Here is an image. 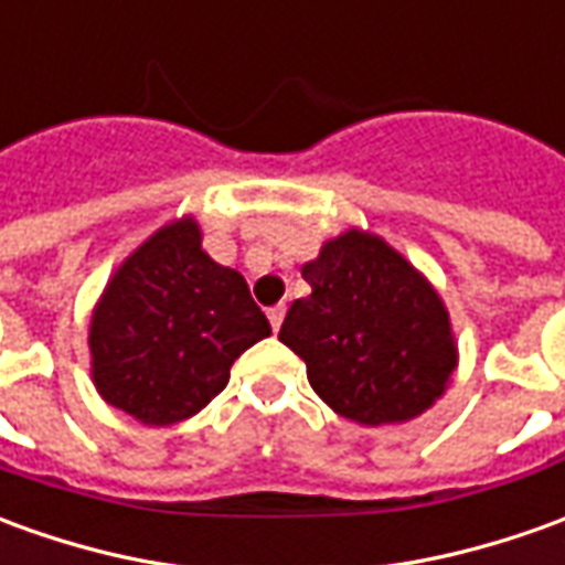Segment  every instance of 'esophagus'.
Segmentation results:
<instances>
[{"mask_svg": "<svg viewBox=\"0 0 565 565\" xmlns=\"http://www.w3.org/2000/svg\"><path fill=\"white\" fill-rule=\"evenodd\" d=\"M284 306H271L269 309V323H271V330H281V321H284Z\"/></svg>", "mask_w": 565, "mask_h": 565, "instance_id": "34e87169", "label": "esophagus"}]
</instances>
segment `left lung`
<instances>
[{
	"label": "left lung",
	"instance_id": "8db88e82",
	"mask_svg": "<svg viewBox=\"0 0 565 565\" xmlns=\"http://www.w3.org/2000/svg\"><path fill=\"white\" fill-rule=\"evenodd\" d=\"M281 339L339 416L388 425L419 416L456 370L449 315L431 284L388 244L351 228L302 266Z\"/></svg>",
	"mask_w": 565,
	"mask_h": 565
}]
</instances>
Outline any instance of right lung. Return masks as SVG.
Segmentation results:
<instances>
[{"label": "right lung", "instance_id": "obj_1", "mask_svg": "<svg viewBox=\"0 0 565 565\" xmlns=\"http://www.w3.org/2000/svg\"><path fill=\"white\" fill-rule=\"evenodd\" d=\"M271 333L242 275L201 250L192 220L137 247L90 321V370L106 404L146 425L195 416L235 358Z\"/></svg>", "mask_w": 565, "mask_h": 565}]
</instances>
